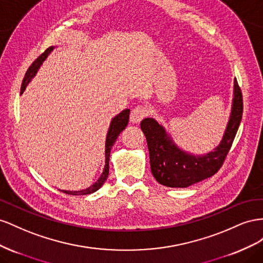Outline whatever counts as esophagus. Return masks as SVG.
<instances>
[{
	"label": "esophagus",
	"instance_id": "34e87169",
	"mask_svg": "<svg viewBox=\"0 0 263 263\" xmlns=\"http://www.w3.org/2000/svg\"><path fill=\"white\" fill-rule=\"evenodd\" d=\"M148 114V110L143 106H138L134 109H132L130 120L133 123H139L142 119H144Z\"/></svg>",
	"mask_w": 263,
	"mask_h": 263
}]
</instances>
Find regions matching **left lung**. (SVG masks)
Masks as SVG:
<instances>
[{"label":"left lung","mask_w":263,"mask_h":263,"mask_svg":"<svg viewBox=\"0 0 263 263\" xmlns=\"http://www.w3.org/2000/svg\"><path fill=\"white\" fill-rule=\"evenodd\" d=\"M234 95L230 120L220 144L215 152L205 156L196 157L181 151L154 119L142 120L141 129L147 142L151 171L157 182L167 187H187L215 175L220 170L242 118V92L237 80Z\"/></svg>","instance_id":"obj_1"}]
</instances>
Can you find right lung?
<instances>
[{
  "label": "right lung",
  "instance_id": "add662e5",
  "mask_svg": "<svg viewBox=\"0 0 263 263\" xmlns=\"http://www.w3.org/2000/svg\"><path fill=\"white\" fill-rule=\"evenodd\" d=\"M52 48H54V47H48L46 50L43 52L41 56H39V58L35 59V62L31 66H29V68L27 69V71L25 73L23 82H22L21 92H24V90H25L27 84L35 76L37 69L40 68V66L45 61V58L48 56V54L52 50ZM129 116H130V110L125 109L121 112V114H119L116 118H114V120H112V122H111L110 127H109V131H108L107 141H106V165H104L103 173L98 178V181H97L92 186L88 187L87 190L79 191V192H67V191H65L64 193L68 194V195H88V194H91V193L98 191L100 189L102 184L106 182V179L108 178V175H109V160H110L111 148H112V146H114L115 142L117 141L119 134L121 133L125 129V126L127 125V122H129Z\"/></svg>",
  "mask_w": 263,
  "mask_h": 263
}]
</instances>
